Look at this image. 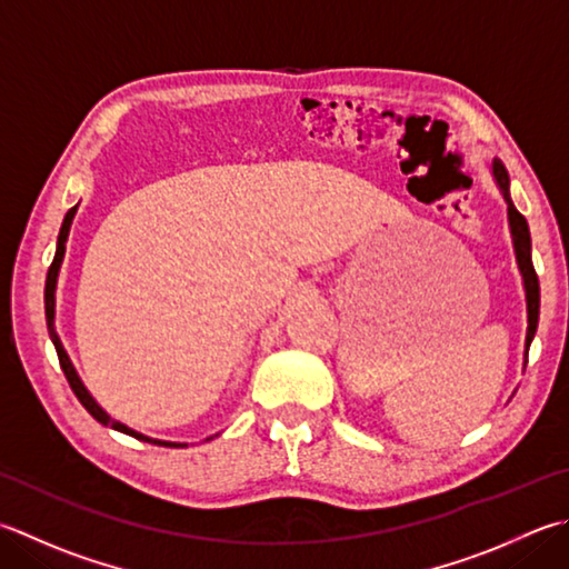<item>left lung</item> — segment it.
<instances>
[{
	"mask_svg": "<svg viewBox=\"0 0 569 569\" xmlns=\"http://www.w3.org/2000/svg\"><path fill=\"white\" fill-rule=\"evenodd\" d=\"M491 172L496 187L503 194L506 204H508V227H510V239H513V251H516V261H518V271L522 276V288H526V308H528V330H526V365H528V350L530 342L536 338L538 330V318H540V283H538V273L532 269V243H530V229L526 217L516 209L513 199H510V177L508 170L498 158L491 162Z\"/></svg>",
	"mask_w": 569,
	"mask_h": 569,
	"instance_id": "obj_1",
	"label": "left lung"
}]
</instances>
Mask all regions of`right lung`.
<instances>
[{
  "mask_svg": "<svg viewBox=\"0 0 569 569\" xmlns=\"http://www.w3.org/2000/svg\"><path fill=\"white\" fill-rule=\"evenodd\" d=\"M76 209H78V204L71 207L69 211H66L63 224H61V231H59V241H56V256H53V261H51V266H49V273H47V288H43V308H47L49 338H51V342H53L56 355H59V362H61V370H63V375H66V380H69V385H71V389H73V395L78 397V402H81V405L88 409V415H91L96 421H100V425H103V427L122 431V433H128V437H136V439H140V441L158 443V447H174V449L187 447V443L162 441V439L144 437V433H140V431H136V429H130V427H126V425H120L118 419L110 417L108 411L96 402L93 395L88 392V387L83 385V380H81V377H78V372H76V367H73L71 358H69V352H66V348H63L59 332H56V283H59V271H61V263H63L66 241H69V231H71V224H73ZM209 439H214V437H209ZM209 439H207V441H209Z\"/></svg>",
  "mask_w": 569,
  "mask_h": 569,
  "instance_id": "obj_1",
  "label": "right lung"
}]
</instances>
